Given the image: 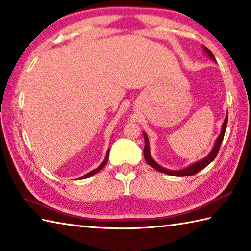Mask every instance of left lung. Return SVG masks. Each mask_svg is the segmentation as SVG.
<instances>
[{"instance_id": "obj_1", "label": "left lung", "mask_w": 251, "mask_h": 251, "mask_svg": "<svg viewBox=\"0 0 251 251\" xmlns=\"http://www.w3.org/2000/svg\"><path fill=\"white\" fill-rule=\"evenodd\" d=\"M204 52L207 54V56L213 59V60H215V57H214V54L212 53L211 50H209L207 47H204ZM227 121H228V112H227V115L224 123H223V126H222V130H221V134L218 136L216 141H215V145H214V147L212 149V151L209 152L206 157L202 160H200L198 162H194L192 165L189 166L188 168H184V169H181V170H169V169H166V168H162L161 166H159L158 163L153 160L151 154H150V150H149V143H148V137L147 135L144 133V138H145V148H144V157H145V160L146 162L148 163L149 166H151L153 169H156L158 171H160L162 173H167V175H170V176H193L195 173H198L199 171H201L202 169H204L205 167L208 166L209 163H211L214 159L216 158L217 153H218V150H220L221 147V144L223 139H224V135H225V130H226V126H227Z\"/></svg>"}]
</instances>
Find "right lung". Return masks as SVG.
Listing matches in <instances>:
<instances>
[{
  "instance_id": "1",
  "label": "right lung",
  "mask_w": 251,
  "mask_h": 251,
  "mask_svg": "<svg viewBox=\"0 0 251 251\" xmlns=\"http://www.w3.org/2000/svg\"><path fill=\"white\" fill-rule=\"evenodd\" d=\"M108 152H110V150H107V153H106L105 159H104V161L97 168V169H94V170H92V171H90L89 173H86V175H84L83 176H81V179H86V177H89V176H91L95 175V173H97V172L101 171V170L103 169V168H104V166L106 165V162H107V160H108Z\"/></svg>"
}]
</instances>
